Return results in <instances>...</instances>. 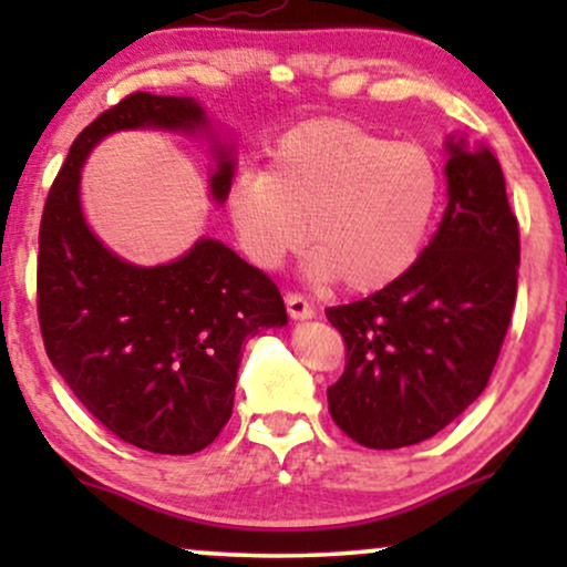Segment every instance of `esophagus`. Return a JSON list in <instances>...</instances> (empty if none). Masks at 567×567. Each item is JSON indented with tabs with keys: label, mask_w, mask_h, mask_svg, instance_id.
<instances>
[{
	"label": "esophagus",
	"mask_w": 567,
	"mask_h": 567,
	"mask_svg": "<svg viewBox=\"0 0 567 567\" xmlns=\"http://www.w3.org/2000/svg\"><path fill=\"white\" fill-rule=\"evenodd\" d=\"M285 306H288V315L292 320H309L315 317V306H311L301 292H285Z\"/></svg>",
	"instance_id": "obj_1"
}]
</instances>
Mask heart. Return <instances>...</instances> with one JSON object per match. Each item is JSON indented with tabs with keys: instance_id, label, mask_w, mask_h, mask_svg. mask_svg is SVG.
I'll return each mask as SVG.
<instances>
[{
	"instance_id": "b5f03b06",
	"label": "heart",
	"mask_w": 567,
	"mask_h": 567,
	"mask_svg": "<svg viewBox=\"0 0 567 567\" xmlns=\"http://www.w3.org/2000/svg\"><path fill=\"white\" fill-rule=\"evenodd\" d=\"M440 194L437 162L426 148L349 122H315L282 135L266 171L234 175L226 205L258 269H279L309 239L311 277H341L349 290L368 292L415 264Z\"/></svg>"
}]
</instances>
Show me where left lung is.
I'll use <instances>...</instances> for the list:
<instances>
[{
    "mask_svg": "<svg viewBox=\"0 0 567 567\" xmlns=\"http://www.w3.org/2000/svg\"><path fill=\"white\" fill-rule=\"evenodd\" d=\"M447 152V207L424 252L383 290L324 309L347 343L330 415L375 451L434 437L483 394L517 301L519 226L498 159L453 138Z\"/></svg>",
    "mask_w": 567,
    "mask_h": 567,
    "instance_id": "8db88e82",
    "label": "left lung"
}]
</instances>
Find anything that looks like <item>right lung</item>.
<instances>
[{"instance_id": "1", "label": "right lung", "mask_w": 567, "mask_h": 567, "mask_svg": "<svg viewBox=\"0 0 567 567\" xmlns=\"http://www.w3.org/2000/svg\"><path fill=\"white\" fill-rule=\"evenodd\" d=\"M207 125L192 97L130 93L76 135L39 224L37 311L44 351L114 437L148 453L210 445L234 405L243 343L288 322L277 285L231 247L199 239L178 261L133 266L87 229L80 171L116 130ZM234 159L218 148L210 192L226 199Z\"/></svg>"}]
</instances>
